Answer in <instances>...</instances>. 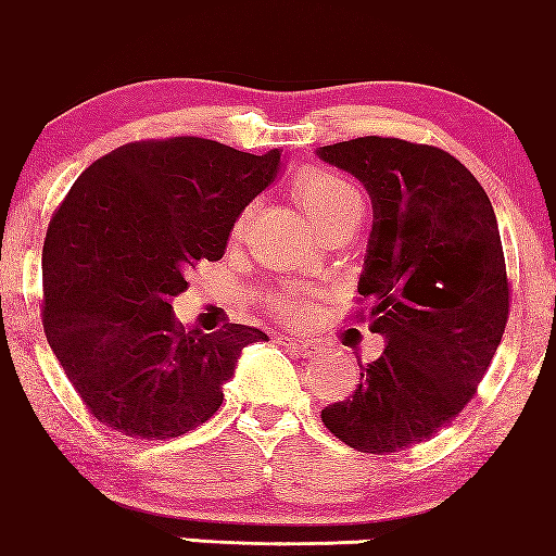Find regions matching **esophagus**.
Masks as SVG:
<instances>
[{
    "label": "esophagus",
    "mask_w": 556,
    "mask_h": 556,
    "mask_svg": "<svg viewBox=\"0 0 556 556\" xmlns=\"http://www.w3.org/2000/svg\"><path fill=\"white\" fill-rule=\"evenodd\" d=\"M280 344L289 346L291 352H299L302 357H320L323 354V346L312 339H291V336H283V339H280Z\"/></svg>",
    "instance_id": "esophagus-1"
}]
</instances>
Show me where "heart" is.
I'll use <instances>...</instances> for the list:
<instances>
[{
	"instance_id": "obj_1",
	"label": "heart",
	"mask_w": 556,
	"mask_h": 556,
	"mask_svg": "<svg viewBox=\"0 0 556 556\" xmlns=\"http://www.w3.org/2000/svg\"><path fill=\"white\" fill-rule=\"evenodd\" d=\"M299 204L309 212L315 226L328 233L333 228H357L362 215H365V197L359 186L346 176L330 170H309L296 180L294 186ZM247 215L239 217L236 230L244 228ZM312 291H296V294H283L273 299V307L283 317H307L312 312Z\"/></svg>"
}]
</instances>
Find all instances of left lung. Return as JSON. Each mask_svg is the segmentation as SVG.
I'll return each instance as SVG.
<instances>
[{
  "instance_id": "1",
  "label": "left lung",
  "mask_w": 556,
  "mask_h": 556,
  "mask_svg": "<svg viewBox=\"0 0 556 556\" xmlns=\"http://www.w3.org/2000/svg\"><path fill=\"white\" fill-rule=\"evenodd\" d=\"M317 157L372 199L357 320L386 339L323 426L357 452H402L463 413L502 341L509 280L494 207L463 162L428 143L362 136Z\"/></svg>"
}]
</instances>
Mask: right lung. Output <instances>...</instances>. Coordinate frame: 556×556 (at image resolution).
I'll use <instances>...</instances> for the list:
<instances>
[{"label":"right lung","instance_id":"obj_1","mask_svg":"<svg viewBox=\"0 0 556 556\" xmlns=\"http://www.w3.org/2000/svg\"><path fill=\"white\" fill-rule=\"evenodd\" d=\"M280 152L199 136L117 147L80 173L43 239V333L86 409L130 439L207 422L260 328H184L173 296L226 254L233 223L273 184Z\"/></svg>","mask_w":556,"mask_h":556}]
</instances>
